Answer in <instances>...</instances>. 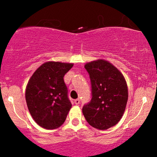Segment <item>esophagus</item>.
I'll return each instance as SVG.
<instances>
[{
  "label": "esophagus",
  "mask_w": 157,
  "mask_h": 157,
  "mask_svg": "<svg viewBox=\"0 0 157 157\" xmlns=\"http://www.w3.org/2000/svg\"><path fill=\"white\" fill-rule=\"evenodd\" d=\"M74 103H75L76 105H78V104L80 103V99H75V100H74Z\"/></svg>",
  "instance_id": "34e87169"
}]
</instances>
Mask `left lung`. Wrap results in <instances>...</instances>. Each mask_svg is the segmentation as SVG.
I'll list each match as a JSON object with an SVG mask.
<instances>
[{
	"label": "left lung",
	"mask_w": 157,
	"mask_h": 157,
	"mask_svg": "<svg viewBox=\"0 0 157 157\" xmlns=\"http://www.w3.org/2000/svg\"><path fill=\"white\" fill-rule=\"evenodd\" d=\"M90 75L92 99L83 105V114L93 128L106 130L122 117L127 105L128 86L123 74L113 64L99 59L85 64Z\"/></svg>",
	"instance_id": "obj_1"
}]
</instances>
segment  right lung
Instances as JSON below:
<instances>
[{
    "mask_svg": "<svg viewBox=\"0 0 157 157\" xmlns=\"http://www.w3.org/2000/svg\"><path fill=\"white\" fill-rule=\"evenodd\" d=\"M74 64L48 61L44 63L29 79L26 101L34 121L45 129L59 128L65 121L71 102L64 81L66 73Z\"/></svg>",
    "mask_w": 157,
    "mask_h": 157,
    "instance_id": "1",
    "label": "right lung"
}]
</instances>
